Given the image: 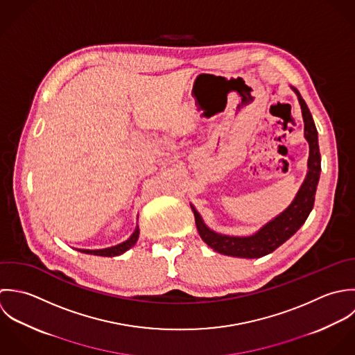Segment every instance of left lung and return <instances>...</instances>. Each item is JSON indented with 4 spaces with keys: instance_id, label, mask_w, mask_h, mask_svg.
<instances>
[{
    "instance_id": "8db88e82",
    "label": "left lung",
    "mask_w": 355,
    "mask_h": 355,
    "mask_svg": "<svg viewBox=\"0 0 355 355\" xmlns=\"http://www.w3.org/2000/svg\"><path fill=\"white\" fill-rule=\"evenodd\" d=\"M291 89L297 96L304 123V139L309 142V160L304 181L302 182L291 205L250 236H229L215 232L205 223L202 215L198 213L193 205H191L202 240L219 254L247 259L265 257L279 248L289 237H292L306 222L309 214L313 210L321 173L318 133L307 104L293 86H291Z\"/></svg>"
}]
</instances>
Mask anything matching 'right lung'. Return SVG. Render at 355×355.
<instances>
[{
  "label": "right lung",
  "instance_id": "1",
  "mask_svg": "<svg viewBox=\"0 0 355 355\" xmlns=\"http://www.w3.org/2000/svg\"><path fill=\"white\" fill-rule=\"evenodd\" d=\"M137 219H139V216H137ZM139 237H140V227L137 225L133 234L123 243H119V244L108 247V248H100V250H85V248H75V250L79 252H83V254L97 255V257H118V255H122L126 251H129L137 243Z\"/></svg>",
  "mask_w": 355,
  "mask_h": 355
}]
</instances>
